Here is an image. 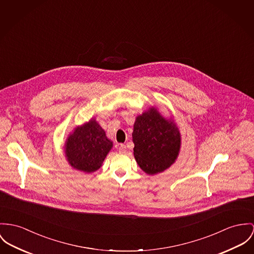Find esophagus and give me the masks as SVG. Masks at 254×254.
Listing matches in <instances>:
<instances>
[{
	"instance_id": "esophagus-1",
	"label": "esophagus",
	"mask_w": 254,
	"mask_h": 254,
	"mask_svg": "<svg viewBox=\"0 0 254 254\" xmlns=\"http://www.w3.org/2000/svg\"><path fill=\"white\" fill-rule=\"evenodd\" d=\"M119 152L122 153V154H124V153L127 152V147H126L125 144H120V145H119Z\"/></svg>"
}]
</instances>
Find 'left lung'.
<instances>
[{
	"label": "left lung",
	"mask_w": 254,
	"mask_h": 254,
	"mask_svg": "<svg viewBox=\"0 0 254 254\" xmlns=\"http://www.w3.org/2000/svg\"><path fill=\"white\" fill-rule=\"evenodd\" d=\"M132 141L137 163L149 175L170 167L181 148V134L174 121L162 117L154 107L136 118Z\"/></svg>",
	"instance_id": "left-lung-1"
}]
</instances>
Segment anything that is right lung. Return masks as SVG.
Returning <instances> with one entry per match:
<instances>
[{"instance_id":"right-lung-1","label":"right lung","mask_w":254,"mask_h":254,"mask_svg":"<svg viewBox=\"0 0 254 254\" xmlns=\"http://www.w3.org/2000/svg\"><path fill=\"white\" fill-rule=\"evenodd\" d=\"M113 143L95 119L77 127L67 137L64 154L68 163L76 170L92 173L100 168Z\"/></svg>"}]
</instances>
